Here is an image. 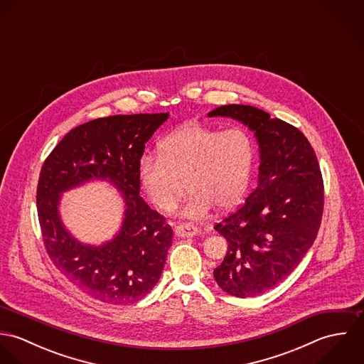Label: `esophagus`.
<instances>
[{"label": "esophagus", "mask_w": 364, "mask_h": 364, "mask_svg": "<svg viewBox=\"0 0 364 364\" xmlns=\"http://www.w3.org/2000/svg\"><path fill=\"white\" fill-rule=\"evenodd\" d=\"M173 231H175V235H176L178 238H188V237H195V235L199 234V230H198L196 227L188 225V224H185V225H176Z\"/></svg>", "instance_id": "esophagus-1"}]
</instances>
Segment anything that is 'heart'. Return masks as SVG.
I'll return each mask as SVG.
<instances>
[{"instance_id":"1","label":"heart","mask_w":364,"mask_h":364,"mask_svg":"<svg viewBox=\"0 0 364 364\" xmlns=\"http://www.w3.org/2000/svg\"><path fill=\"white\" fill-rule=\"evenodd\" d=\"M254 156L252 139L244 129L221 132L192 123L161 143L159 158H141L140 181L149 199L162 211L176 208L185 183L191 196L181 217L200 221L213 206L228 210L241 202Z\"/></svg>"}]
</instances>
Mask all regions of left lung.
Returning <instances> with one entry per match:
<instances>
[{"instance_id": "8db88e82", "label": "left lung", "mask_w": 364, "mask_h": 364, "mask_svg": "<svg viewBox=\"0 0 364 364\" xmlns=\"http://www.w3.org/2000/svg\"><path fill=\"white\" fill-rule=\"evenodd\" d=\"M208 116L241 122L259 146L255 189L214 227L228 251L213 272L225 293L257 297L283 282L311 248L323 210L321 169L307 137L262 109L224 105Z\"/></svg>"}]
</instances>
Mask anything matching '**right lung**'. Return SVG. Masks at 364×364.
<instances>
[{
  "label": "right lung",
  "mask_w": 364,
  "mask_h": 364,
  "mask_svg": "<svg viewBox=\"0 0 364 364\" xmlns=\"http://www.w3.org/2000/svg\"><path fill=\"white\" fill-rule=\"evenodd\" d=\"M168 113L116 114L68 132L45 161L36 193L38 215L54 266L84 293L110 304L146 297L161 277L172 245V228L140 196V159ZM91 180H106L125 199L115 237L84 245L59 215L60 195Z\"/></svg>",
  "instance_id": "obj_1"
}]
</instances>
